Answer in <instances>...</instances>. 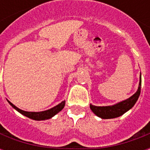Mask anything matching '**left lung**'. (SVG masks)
I'll return each instance as SVG.
<instances>
[{"label": "left lung", "mask_w": 150, "mask_h": 150, "mask_svg": "<svg viewBox=\"0 0 150 150\" xmlns=\"http://www.w3.org/2000/svg\"><path fill=\"white\" fill-rule=\"evenodd\" d=\"M141 87H142V75H140L138 89L131 97L111 106L101 107V106H95L90 104V108L96 116L102 119H112V118L119 117L134 106L141 94Z\"/></svg>", "instance_id": "8db88e82"}]
</instances>
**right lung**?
Returning a JSON list of instances; mask_svg holds the SVG:
<instances>
[{
  "mask_svg": "<svg viewBox=\"0 0 150 150\" xmlns=\"http://www.w3.org/2000/svg\"><path fill=\"white\" fill-rule=\"evenodd\" d=\"M8 102L12 107L14 109H16L18 112H19L21 114L24 115L25 116H27V117L32 120H44L50 119L51 117L56 115L57 113H59L65 106V100H64L61 102L58 105H56L55 107L50 108V109L43 111V112H26V111L21 110L20 108H18V107H16L14 104H12L10 101L8 100Z\"/></svg>",
  "mask_w": 150,
  "mask_h": 150,
  "instance_id": "add662e5",
  "label": "right lung"
}]
</instances>
